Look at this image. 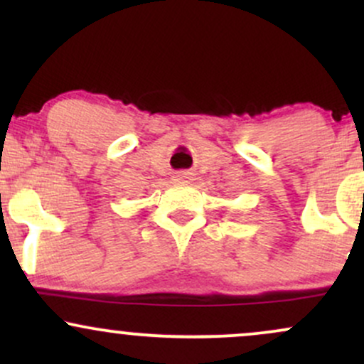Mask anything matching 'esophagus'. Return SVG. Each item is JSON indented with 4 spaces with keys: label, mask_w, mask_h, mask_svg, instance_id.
<instances>
[{
    "label": "esophagus",
    "mask_w": 364,
    "mask_h": 364,
    "mask_svg": "<svg viewBox=\"0 0 364 364\" xmlns=\"http://www.w3.org/2000/svg\"><path fill=\"white\" fill-rule=\"evenodd\" d=\"M174 179H176V181H190L191 173H186V171H179V173L174 174Z\"/></svg>",
    "instance_id": "34e87169"
}]
</instances>
